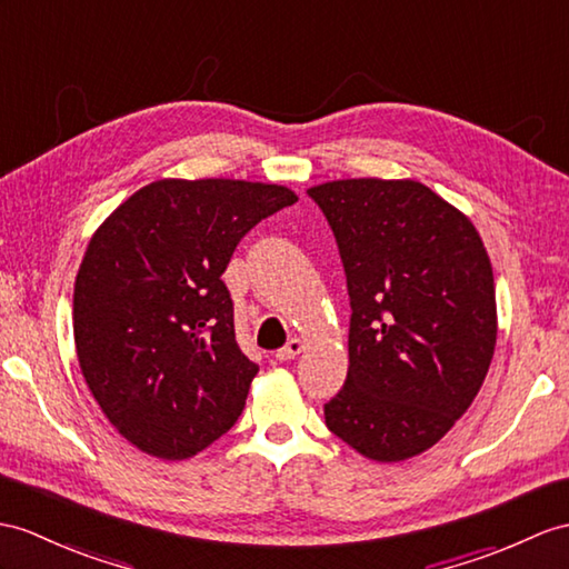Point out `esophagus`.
I'll use <instances>...</instances> for the list:
<instances>
[{"mask_svg": "<svg viewBox=\"0 0 569 569\" xmlns=\"http://www.w3.org/2000/svg\"><path fill=\"white\" fill-rule=\"evenodd\" d=\"M303 350V340H299V338H292L289 340L282 350H277L274 352V357L280 359V362H289V359H295L299 352Z\"/></svg>", "mask_w": 569, "mask_h": 569, "instance_id": "esophagus-1", "label": "esophagus"}]
</instances>
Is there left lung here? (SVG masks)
Masks as SVG:
<instances>
[{"mask_svg":"<svg viewBox=\"0 0 569 569\" xmlns=\"http://www.w3.org/2000/svg\"><path fill=\"white\" fill-rule=\"evenodd\" d=\"M350 295L348 379L323 412L371 461L435 447L473 403L497 342L495 280L470 219L418 180L309 188Z\"/></svg>","mask_w":569,"mask_h":569,"instance_id":"obj_1","label":"left lung"}]
</instances>
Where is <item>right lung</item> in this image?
Wrapping results in <instances>:
<instances>
[{"label": "right lung", "instance_id": "right-lung-1", "mask_svg": "<svg viewBox=\"0 0 569 569\" xmlns=\"http://www.w3.org/2000/svg\"><path fill=\"white\" fill-rule=\"evenodd\" d=\"M299 198L274 183L163 178L96 229L74 282V342L96 403L140 451L183 461L239 420L258 365L221 282L239 241Z\"/></svg>", "mask_w": 569, "mask_h": 569}]
</instances>
